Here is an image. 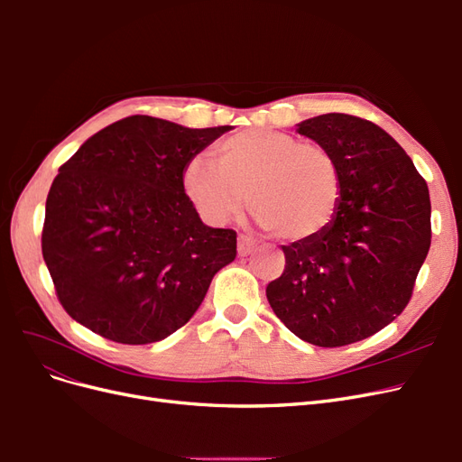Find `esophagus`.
<instances>
[{
    "label": "esophagus",
    "mask_w": 462,
    "mask_h": 462,
    "mask_svg": "<svg viewBox=\"0 0 462 462\" xmlns=\"http://www.w3.org/2000/svg\"><path fill=\"white\" fill-rule=\"evenodd\" d=\"M254 250H256V243L253 239H248V236H239V243H236V253H239V256L253 254Z\"/></svg>",
    "instance_id": "1"
}]
</instances>
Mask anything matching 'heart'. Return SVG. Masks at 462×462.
<instances>
[{
  "label": "heart",
  "instance_id": "1",
  "mask_svg": "<svg viewBox=\"0 0 462 462\" xmlns=\"http://www.w3.org/2000/svg\"><path fill=\"white\" fill-rule=\"evenodd\" d=\"M214 160L192 158L180 177L187 200L212 226L239 216L248 199L258 226L289 243L318 239L337 217L343 173L326 146L250 129L217 143Z\"/></svg>",
  "mask_w": 462,
  "mask_h": 462
}]
</instances>
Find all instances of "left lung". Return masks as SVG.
Listing matches in <instances>:
<instances>
[{
	"label": "left lung",
	"instance_id": "left-lung-1",
	"mask_svg": "<svg viewBox=\"0 0 462 462\" xmlns=\"http://www.w3.org/2000/svg\"><path fill=\"white\" fill-rule=\"evenodd\" d=\"M297 127L337 158L343 199L324 235L282 246L285 270L265 297L302 341L351 345L409 304L431 243L430 192L407 152L372 121L326 114Z\"/></svg>",
	"mask_w": 462,
	"mask_h": 462
}]
</instances>
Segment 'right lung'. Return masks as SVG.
<instances>
[{
    "mask_svg": "<svg viewBox=\"0 0 462 462\" xmlns=\"http://www.w3.org/2000/svg\"><path fill=\"white\" fill-rule=\"evenodd\" d=\"M229 125L189 129L150 116L107 125L53 179L42 254L65 312L102 337L146 345L183 328L236 233L202 223L185 165Z\"/></svg>",
    "mask_w": 462,
    "mask_h": 462,
    "instance_id": "obj_1",
    "label": "right lung"
}]
</instances>
